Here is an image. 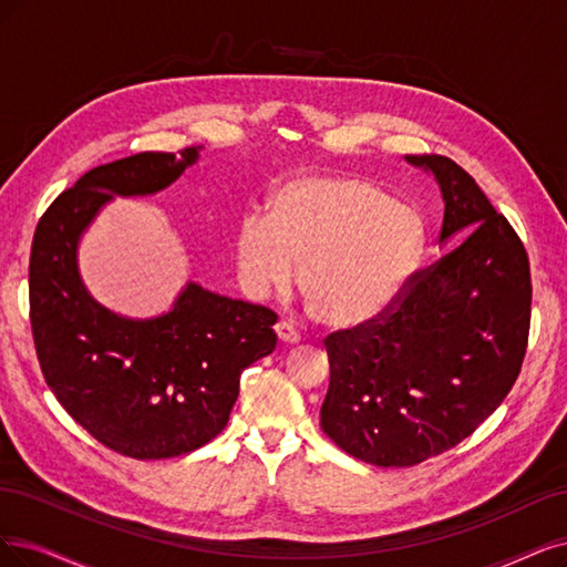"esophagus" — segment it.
<instances>
[{
    "instance_id": "obj_1",
    "label": "esophagus",
    "mask_w": 567,
    "mask_h": 567,
    "mask_svg": "<svg viewBox=\"0 0 567 567\" xmlns=\"http://www.w3.org/2000/svg\"><path fill=\"white\" fill-rule=\"evenodd\" d=\"M276 337H278V341L285 343V346H297V343L301 341L297 329L291 327V324H287V322H278V324H276Z\"/></svg>"
}]
</instances>
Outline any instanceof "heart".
Masks as SVG:
<instances>
[{
  "label": "heart",
  "instance_id": "b5f03b06",
  "mask_svg": "<svg viewBox=\"0 0 567 567\" xmlns=\"http://www.w3.org/2000/svg\"><path fill=\"white\" fill-rule=\"evenodd\" d=\"M425 228L404 203L362 177L310 173L280 182L266 217L247 215L234 234L238 276L264 299L297 282L331 331H358L402 297L423 257Z\"/></svg>",
  "mask_w": 567,
  "mask_h": 567
}]
</instances>
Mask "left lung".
Instances as JSON below:
<instances>
[{"label": "left lung", "instance_id": "left-lung-1", "mask_svg": "<svg viewBox=\"0 0 567 567\" xmlns=\"http://www.w3.org/2000/svg\"><path fill=\"white\" fill-rule=\"evenodd\" d=\"M444 198L439 245L381 320L331 333L320 425L379 467H411L467 439L509 394L530 331V264L509 221L446 156H406Z\"/></svg>", "mask_w": 567, "mask_h": 567}]
</instances>
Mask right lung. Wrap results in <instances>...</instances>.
<instances>
[{"instance_id":"obj_1","label":"right lung","mask_w":567,"mask_h":567,"mask_svg":"<svg viewBox=\"0 0 567 567\" xmlns=\"http://www.w3.org/2000/svg\"><path fill=\"white\" fill-rule=\"evenodd\" d=\"M200 146L97 165L39 219L30 255V322L44 379L74 421L107 449L163 460L215 439L240 373L276 350L278 316L186 282L171 310L125 318L97 303L79 272V243L114 196H154Z\"/></svg>"}]
</instances>
